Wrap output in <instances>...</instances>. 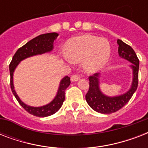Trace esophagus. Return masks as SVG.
I'll return each instance as SVG.
<instances>
[{"label":"esophagus","mask_w":148,"mask_h":148,"mask_svg":"<svg viewBox=\"0 0 148 148\" xmlns=\"http://www.w3.org/2000/svg\"><path fill=\"white\" fill-rule=\"evenodd\" d=\"M79 79H80V76L77 75V74H74V75H72L71 77V81H73V82L78 81Z\"/></svg>","instance_id":"1"}]
</instances>
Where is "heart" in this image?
Listing matches in <instances>:
<instances>
[{"label": "heart", "mask_w": 148, "mask_h": 148, "mask_svg": "<svg viewBox=\"0 0 148 148\" xmlns=\"http://www.w3.org/2000/svg\"><path fill=\"white\" fill-rule=\"evenodd\" d=\"M110 53V45L107 40L89 34L71 38L66 44L67 58L73 62L84 60V67L89 71L103 67Z\"/></svg>", "instance_id": "1"}]
</instances>
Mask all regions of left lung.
Here are the masks:
<instances>
[{
    "label": "left lung",
    "mask_w": 148,
    "mask_h": 148,
    "mask_svg": "<svg viewBox=\"0 0 148 148\" xmlns=\"http://www.w3.org/2000/svg\"><path fill=\"white\" fill-rule=\"evenodd\" d=\"M117 44L119 45V55L133 64L131 65L134 74L132 86L131 89L124 95L114 97H108L103 95L100 90L99 74H94L89 77V90L85 95L86 101L93 110L101 114H111L120 110L130 101L138 88L139 59L130 45H127L119 39L117 40Z\"/></svg>",
    "instance_id": "1"
}]
</instances>
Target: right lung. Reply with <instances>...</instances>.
Wrapping results in <instances>:
<instances>
[{"label":"right lung","mask_w":148,"mask_h":148,"mask_svg":"<svg viewBox=\"0 0 148 148\" xmlns=\"http://www.w3.org/2000/svg\"><path fill=\"white\" fill-rule=\"evenodd\" d=\"M58 34L57 33H47L40 34V35L33 38L32 40L27 43L26 45L20 47L17 52L14 53L13 57L12 60L10 61L9 64V70H10V88L14 97L18 101V103L21 105V107L24 110H27L29 114L37 116V117H45L53 114L56 113L60 107L62 106L63 102L65 99V90L71 84V80L68 76L64 77L60 81V87L58 90V95L53 99V101L47 104V105L40 107V108H34L30 106L26 105L25 103L22 102L18 96L15 92L13 84V73L14 71L15 67L20 63V61L24 60L25 58L31 57L33 55L40 54V53L49 52L53 49V42L55 40Z\"/></svg>","instance_id":"add662e5"}]
</instances>
